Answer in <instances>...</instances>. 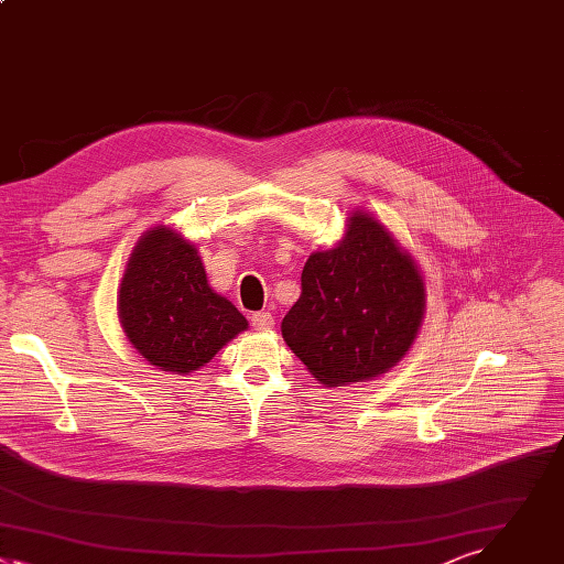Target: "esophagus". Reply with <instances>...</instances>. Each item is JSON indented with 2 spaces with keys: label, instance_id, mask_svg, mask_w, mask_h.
Instances as JSON below:
<instances>
[{
  "label": "esophagus",
  "instance_id": "34e87169",
  "mask_svg": "<svg viewBox=\"0 0 564 564\" xmlns=\"http://www.w3.org/2000/svg\"><path fill=\"white\" fill-rule=\"evenodd\" d=\"M251 324H253V328H258V330H269V328L275 326V317H273L269 311H262V313H256V315L251 317Z\"/></svg>",
  "mask_w": 564,
  "mask_h": 564
}]
</instances>
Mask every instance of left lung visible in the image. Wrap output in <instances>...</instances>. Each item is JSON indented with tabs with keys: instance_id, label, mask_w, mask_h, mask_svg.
I'll return each mask as SVG.
<instances>
[{
	"instance_id": "obj_1",
	"label": "left lung",
	"mask_w": 564,
	"mask_h": 564,
	"mask_svg": "<svg viewBox=\"0 0 564 564\" xmlns=\"http://www.w3.org/2000/svg\"><path fill=\"white\" fill-rule=\"evenodd\" d=\"M424 311L417 262L358 208L340 242L308 256L282 337L319 384L347 387L391 371L411 351Z\"/></svg>"
}]
</instances>
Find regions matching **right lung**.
I'll return each instance as SVG.
<instances>
[{"mask_svg": "<svg viewBox=\"0 0 564 564\" xmlns=\"http://www.w3.org/2000/svg\"><path fill=\"white\" fill-rule=\"evenodd\" d=\"M118 315L133 349L153 367L188 376L249 328L206 280L199 249L166 224L149 229L127 262Z\"/></svg>", "mask_w": 564, "mask_h": 564, "instance_id": "add662e5", "label": "right lung"}]
</instances>
